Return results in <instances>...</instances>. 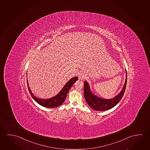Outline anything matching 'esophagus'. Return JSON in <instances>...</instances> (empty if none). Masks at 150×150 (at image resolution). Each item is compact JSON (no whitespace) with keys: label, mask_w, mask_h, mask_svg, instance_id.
Here are the masks:
<instances>
[{"label":"esophagus","mask_w":150,"mask_h":150,"mask_svg":"<svg viewBox=\"0 0 150 150\" xmlns=\"http://www.w3.org/2000/svg\"><path fill=\"white\" fill-rule=\"evenodd\" d=\"M84 77H85V75H84V74H83V72H81L79 74L78 78L79 80H83V79L84 78Z\"/></svg>","instance_id":"34e87169"}]
</instances>
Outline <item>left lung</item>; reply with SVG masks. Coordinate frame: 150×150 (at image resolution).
Wrapping results in <instances>:
<instances>
[{
	"mask_svg": "<svg viewBox=\"0 0 150 150\" xmlns=\"http://www.w3.org/2000/svg\"><path fill=\"white\" fill-rule=\"evenodd\" d=\"M126 78L124 87L121 92L115 98L111 99H104L98 98L94 95L91 91L88 82H84V96L86 102L93 110L98 111H104L112 108L116 106L121 100L126 90L127 74L126 70Z\"/></svg>",
	"mask_w": 150,
	"mask_h": 150,
	"instance_id": "1",
	"label": "left lung"
}]
</instances>
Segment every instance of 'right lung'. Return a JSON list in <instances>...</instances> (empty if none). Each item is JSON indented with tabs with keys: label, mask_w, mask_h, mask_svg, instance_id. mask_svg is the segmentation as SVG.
Masks as SVG:
<instances>
[{
	"label": "right lung",
	"mask_w": 150,
	"mask_h": 150,
	"mask_svg": "<svg viewBox=\"0 0 150 150\" xmlns=\"http://www.w3.org/2000/svg\"><path fill=\"white\" fill-rule=\"evenodd\" d=\"M78 78L77 76H75L71 79L64 85L59 93L55 96L54 97L48 98V99H41V98L35 97L31 92V90L29 87L28 80H27V84H28V88L29 89V92L30 93L32 98L38 103V104L40 105L43 107L55 108V107L59 106L64 103V100H66V98L69 90L71 88L72 86H73L74 83L76 82V81L78 80Z\"/></svg>",
	"instance_id": "add662e5"
}]
</instances>
